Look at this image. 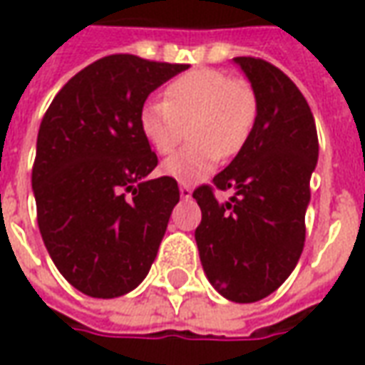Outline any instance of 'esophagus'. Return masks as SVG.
Here are the masks:
<instances>
[{
  "label": "esophagus",
  "instance_id": "obj_1",
  "mask_svg": "<svg viewBox=\"0 0 365 365\" xmlns=\"http://www.w3.org/2000/svg\"><path fill=\"white\" fill-rule=\"evenodd\" d=\"M180 195H182L183 200H190V197H191V187H190V185L182 183V185H180Z\"/></svg>",
  "mask_w": 365,
  "mask_h": 365
}]
</instances>
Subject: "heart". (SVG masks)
<instances>
[{
	"label": "heart",
	"instance_id": "heart-1",
	"mask_svg": "<svg viewBox=\"0 0 365 365\" xmlns=\"http://www.w3.org/2000/svg\"><path fill=\"white\" fill-rule=\"evenodd\" d=\"M255 120L253 86L217 68L183 73L165 86L164 103L148 101L138 112L140 134L160 156L174 152L187 126L191 142L162 165L168 178L185 185L213 174L219 154L235 156L251 136Z\"/></svg>",
	"mask_w": 365,
	"mask_h": 365
}]
</instances>
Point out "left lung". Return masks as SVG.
Instances as JSON below:
<instances>
[{
    "mask_svg": "<svg viewBox=\"0 0 365 365\" xmlns=\"http://www.w3.org/2000/svg\"><path fill=\"white\" fill-rule=\"evenodd\" d=\"M233 61L253 86L257 120L233 162L213 178V187L234 197L219 204L211 185L193 197L203 271L221 297L243 304L274 292L300 259L318 136L307 98L280 68L255 57Z\"/></svg>",
    "mask_w": 365,
    "mask_h": 365,
    "instance_id": "1",
    "label": "left lung"
}]
</instances>
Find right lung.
<instances>
[{"instance_id":"add662e5","label":"right lung","mask_w":365,"mask_h":365,"mask_svg":"<svg viewBox=\"0 0 365 365\" xmlns=\"http://www.w3.org/2000/svg\"><path fill=\"white\" fill-rule=\"evenodd\" d=\"M187 67L98 58L43 116L31 174L37 223L58 272L83 294L122 297L156 259L180 190L168 175L148 180L158 156L140 134L138 112Z\"/></svg>"}]
</instances>
